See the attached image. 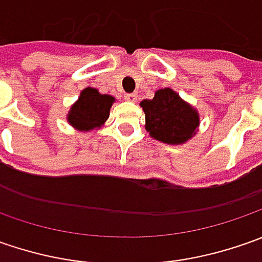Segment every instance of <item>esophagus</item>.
Here are the masks:
<instances>
[{"label":"esophagus","instance_id":"1","mask_svg":"<svg viewBox=\"0 0 262 262\" xmlns=\"http://www.w3.org/2000/svg\"><path fill=\"white\" fill-rule=\"evenodd\" d=\"M124 99H125V100H128V102H136L137 95L136 93H125V95H124Z\"/></svg>","mask_w":262,"mask_h":262}]
</instances>
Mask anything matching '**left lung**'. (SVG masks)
Instances as JSON below:
<instances>
[{"label":"left lung","mask_w":262,"mask_h":262,"mask_svg":"<svg viewBox=\"0 0 262 262\" xmlns=\"http://www.w3.org/2000/svg\"><path fill=\"white\" fill-rule=\"evenodd\" d=\"M146 129L150 136L167 144H181L189 140L200 124L196 111L185 103L172 89L157 90L151 100H143Z\"/></svg>","instance_id":"obj_1"}]
</instances>
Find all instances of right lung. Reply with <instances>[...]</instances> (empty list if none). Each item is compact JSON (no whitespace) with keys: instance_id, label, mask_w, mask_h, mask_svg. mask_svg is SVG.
Returning a JSON list of instances; mask_svg holds the SVG:
<instances>
[{"instance_id":"obj_1","label":"right lung","mask_w":262,"mask_h":262,"mask_svg":"<svg viewBox=\"0 0 262 262\" xmlns=\"http://www.w3.org/2000/svg\"><path fill=\"white\" fill-rule=\"evenodd\" d=\"M114 97L100 95L96 89L87 87L81 92L76 105L68 112V122L80 131H90L100 126L109 116Z\"/></svg>"}]
</instances>
